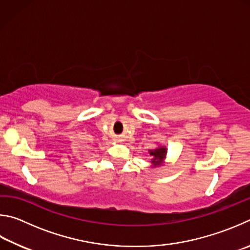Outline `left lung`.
Wrapping results in <instances>:
<instances>
[{
	"label": "left lung",
	"mask_w": 250,
	"mask_h": 250,
	"mask_svg": "<svg viewBox=\"0 0 250 250\" xmlns=\"http://www.w3.org/2000/svg\"><path fill=\"white\" fill-rule=\"evenodd\" d=\"M149 154L152 157L151 164L154 165V167H157V166H160L164 163L166 155H167V148L165 146H160L158 148H156V149L149 150Z\"/></svg>",
	"instance_id": "1"
}]
</instances>
